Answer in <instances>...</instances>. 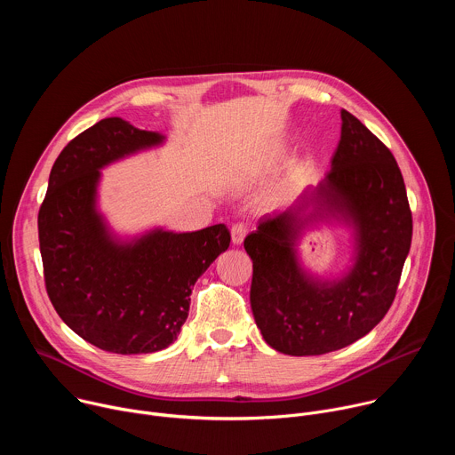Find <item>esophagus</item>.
Instances as JSON below:
<instances>
[{
	"instance_id": "1",
	"label": "esophagus",
	"mask_w": 455,
	"mask_h": 455,
	"mask_svg": "<svg viewBox=\"0 0 455 455\" xmlns=\"http://www.w3.org/2000/svg\"><path fill=\"white\" fill-rule=\"evenodd\" d=\"M246 225H243V223H235L232 228H230V237H232V243L235 244V246H239L243 241H244V237H246Z\"/></svg>"
}]
</instances>
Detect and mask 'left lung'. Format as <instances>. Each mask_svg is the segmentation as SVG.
I'll list each match as a JSON object with an SVG mask.
<instances>
[{"label":"left lung","instance_id":"left-lung-1","mask_svg":"<svg viewBox=\"0 0 455 455\" xmlns=\"http://www.w3.org/2000/svg\"><path fill=\"white\" fill-rule=\"evenodd\" d=\"M331 171L284 212L263 216L244 239L253 263L250 302L270 347L316 356L365 337L391 307L412 241V214L402 171L369 129L342 109ZM315 224H340L352 239L342 275L322 278L299 255Z\"/></svg>","mask_w":455,"mask_h":455}]
</instances>
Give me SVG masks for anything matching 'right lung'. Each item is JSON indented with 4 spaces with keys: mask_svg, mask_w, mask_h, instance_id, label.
Listing matches in <instances>:
<instances>
[{
    "mask_svg": "<svg viewBox=\"0 0 455 455\" xmlns=\"http://www.w3.org/2000/svg\"><path fill=\"white\" fill-rule=\"evenodd\" d=\"M165 140L120 116L102 118L55 160L37 218L55 311L81 339L116 355L169 347L188 316L194 284L230 244L225 225L120 234L100 211L102 169Z\"/></svg>",
    "mask_w": 455,
    "mask_h": 455,
    "instance_id": "add662e5",
    "label": "right lung"
}]
</instances>
